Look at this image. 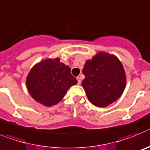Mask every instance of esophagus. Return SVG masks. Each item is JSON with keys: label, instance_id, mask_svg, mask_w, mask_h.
<instances>
[{"label": "esophagus", "instance_id": "1", "mask_svg": "<svg viewBox=\"0 0 150 150\" xmlns=\"http://www.w3.org/2000/svg\"><path fill=\"white\" fill-rule=\"evenodd\" d=\"M77 80H78V84H81V80L80 77H77Z\"/></svg>", "mask_w": 150, "mask_h": 150}]
</instances>
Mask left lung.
<instances>
[{"label": "left lung", "instance_id": "left-lung-1", "mask_svg": "<svg viewBox=\"0 0 150 150\" xmlns=\"http://www.w3.org/2000/svg\"><path fill=\"white\" fill-rule=\"evenodd\" d=\"M82 87L91 103L106 107L121 97L126 75L121 62L115 56L100 52L86 62L82 71Z\"/></svg>", "mask_w": 150, "mask_h": 150}]
</instances>
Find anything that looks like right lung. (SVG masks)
<instances>
[{
	"label": "right lung",
	"instance_id": "right-lung-1",
	"mask_svg": "<svg viewBox=\"0 0 150 150\" xmlns=\"http://www.w3.org/2000/svg\"><path fill=\"white\" fill-rule=\"evenodd\" d=\"M77 82L71 69L57 58L45 59L34 66L27 77L26 85L36 101L51 106L58 103L68 89Z\"/></svg>",
	"mask_w": 150,
	"mask_h": 150
}]
</instances>
